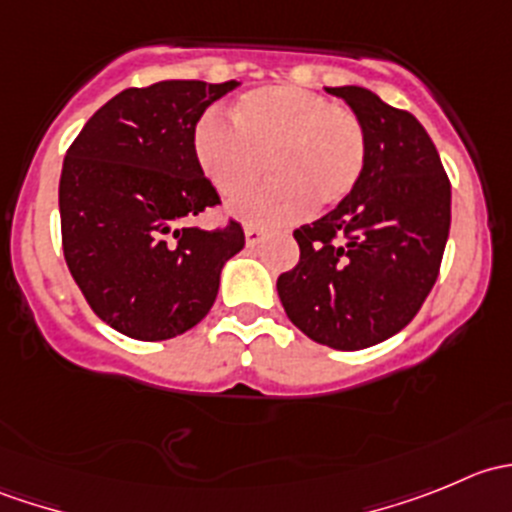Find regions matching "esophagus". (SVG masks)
Returning <instances> with one entry per match:
<instances>
[{
    "label": "esophagus",
    "mask_w": 512,
    "mask_h": 512,
    "mask_svg": "<svg viewBox=\"0 0 512 512\" xmlns=\"http://www.w3.org/2000/svg\"><path fill=\"white\" fill-rule=\"evenodd\" d=\"M262 240H265V232L257 230V227H245V242H247V247H257Z\"/></svg>",
    "instance_id": "obj_1"
}]
</instances>
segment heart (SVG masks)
<instances>
[{
  "label": "heart",
  "instance_id": "obj_1",
  "mask_svg": "<svg viewBox=\"0 0 512 512\" xmlns=\"http://www.w3.org/2000/svg\"><path fill=\"white\" fill-rule=\"evenodd\" d=\"M232 126L205 113L193 128V156L227 200L265 167L271 178L242 195L232 213L247 225H285L309 208L342 203L366 165V131L354 111L289 84L247 91L230 108Z\"/></svg>",
  "mask_w": 512,
  "mask_h": 512
}]
</instances>
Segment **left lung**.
<instances>
[{"mask_svg": "<svg viewBox=\"0 0 512 512\" xmlns=\"http://www.w3.org/2000/svg\"><path fill=\"white\" fill-rule=\"evenodd\" d=\"M366 131L359 183L332 213L294 230L299 262L277 277L289 322L356 352L406 327L431 287L451 227V183L426 128L361 86H327Z\"/></svg>", "mask_w": 512, "mask_h": 512, "instance_id": "obj_1", "label": "left lung"}]
</instances>
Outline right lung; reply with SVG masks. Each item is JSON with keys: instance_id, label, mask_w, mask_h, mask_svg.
Here are the masks:
<instances>
[{"instance_id": "1", "label": "right lung", "mask_w": 512, "mask_h": 512, "mask_svg": "<svg viewBox=\"0 0 512 512\" xmlns=\"http://www.w3.org/2000/svg\"><path fill=\"white\" fill-rule=\"evenodd\" d=\"M237 81H158L103 103L66 151L61 242L96 317L141 342L193 329L220 272L245 247L240 223L183 227L220 203L193 156V128Z\"/></svg>"}]
</instances>
